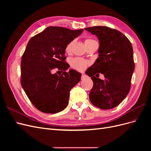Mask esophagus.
I'll return each instance as SVG.
<instances>
[{
	"instance_id": "34e87169",
	"label": "esophagus",
	"mask_w": 151,
	"mask_h": 151,
	"mask_svg": "<svg viewBox=\"0 0 151 151\" xmlns=\"http://www.w3.org/2000/svg\"><path fill=\"white\" fill-rule=\"evenodd\" d=\"M86 75H84V74H82V76H81V79H82V80L85 79H86Z\"/></svg>"
}]
</instances>
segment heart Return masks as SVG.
<instances>
[{
    "mask_svg": "<svg viewBox=\"0 0 151 151\" xmlns=\"http://www.w3.org/2000/svg\"><path fill=\"white\" fill-rule=\"evenodd\" d=\"M93 40L91 39H87L86 40L85 42H89V41H92ZM72 46V42L68 43L65 47V52L68 53L70 52V48ZM70 65L72 68H74L75 70H79V71H83L88 65V62L84 60V59L80 58V57H76L72 58L70 60Z\"/></svg>",
    "mask_w": 151,
    "mask_h": 151,
    "instance_id": "1",
    "label": "heart"
}]
</instances>
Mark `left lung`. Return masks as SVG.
Listing matches in <instances>:
<instances>
[{"instance_id":"8db88e82","label":"left lung","mask_w":151,"mask_h":151,"mask_svg":"<svg viewBox=\"0 0 151 151\" xmlns=\"http://www.w3.org/2000/svg\"><path fill=\"white\" fill-rule=\"evenodd\" d=\"M99 40V57L86 74L91 77L93 87L89 99L103 109L117 106L129 93L135 68L133 48L130 40L120 31L106 26L84 29ZM99 73L105 79L98 78Z\"/></svg>"}]
</instances>
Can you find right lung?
<instances>
[{
    "label": "right lung",
    "instance_id": "1",
    "mask_svg": "<svg viewBox=\"0 0 151 151\" xmlns=\"http://www.w3.org/2000/svg\"><path fill=\"white\" fill-rule=\"evenodd\" d=\"M83 29L50 26L32 37L22 55L21 84L30 101L38 110L56 113L68 105L70 91L81 80V74L70 69L65 61V47ZM57 68L64 71L53 74Z\"/></svg>",
    "mask_w": 151,
    "mask_h": 151
}]
</instances>
